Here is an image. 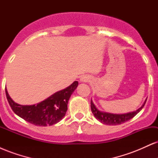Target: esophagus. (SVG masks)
I'll return each mask as SVG.
<instances>
[{
  "instance_id": "obj_1",
  "label": "esophagus",
  "mask_w": 158,
  "mask_h": 158,
  "mask_svg": "<svg viewBox=\"0 0 158 158\" xmlns=\"http://www.w3.org/2000/svg\"><path fill=\"white\" fill-rule=\"evenodd\" d=\"M89 80L90 78L88 76H82L80 78V81H81V82H87V81H88Z\"/></svg>"
}]
</instances>
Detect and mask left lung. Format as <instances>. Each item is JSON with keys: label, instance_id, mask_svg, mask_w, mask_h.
I'll return each mask as SVG.
<instances>
[{"label": "left lung", "instance_id": "left-lung-1", "mask_svg": "<svg viewBox=\"0 0 158 158\" xmlns=\"http://www.w3.org/2000/svg\"><path fill=\"white\" fill-rule=\"evenodd\" d=\"M146 100H145L143 106L139 108H138L137 110L129 112V113L121 114H111L108 113V112L101 111V110H99L97 107L95 106V105L94 104L92 99L90 100V108H91V111L92 113H93L94 117H95V118L97 119V120H99L100 123H103V124L108 125V126H117V125H120L122 124V123H126V121H128L129 119L133 118L135 116L137 115V114L142 110L143 106L146 104Z\"/></svg>", "mask_w": 158, "mask_h": 158}]
</instances>
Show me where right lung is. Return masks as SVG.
<instances>
[{"mask_svg": "<svg viewBox=\"0 0 158 158\" xmlns=\"http://www.w3.org/2000/svg\"><path fill=\"white\" fill-rule=\"evenodd\" d=\"M78 84V81H75L68 88L32 106H22L15 102L11 99L6 88L5 90L9 104L15 114L35 126H47L55 125L63 119L68 110L69 99Z\"/></svg>", "mask_w": 158, "mask_h": 158, "instance_id": "1", "label": "right lung"}]
</instances>
